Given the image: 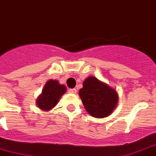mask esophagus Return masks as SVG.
I'll list each match as a JSON object with an SVG mask.
<instances>
[{"mask_svg": "<svg viewBox=\"0 0 156 156\" xmlns=\"http://www.w3.org/2000/svg\"><path fill=\"white\" fill-rule=\"evenodd\" d=\"M69 92L73 94H76L77 92V90L76 88H71V89H69Z\"/></svg>", "mask_w": 156, "mask_h": 156, "instance_id": "obj_1", "label": "esophagus"}]
</instances>
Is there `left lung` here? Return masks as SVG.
I'll return each mask as SVG.
<instances>
[{"instance_id":"left-lung-1","label":"left lung","mask_w":156,"mask_h":156,"mask_svg":"<svg viewBox=\"0 0 156 156\" xmlns=\"http://www.w3.org/2000/svg\"><path fill=\"white\" fill-rule=\"evenodd\" d=\"M79 95L86 111L96 118L108 116L118 101L115 90L93 76L83 81Z\"/></svg>"}]
</instances>
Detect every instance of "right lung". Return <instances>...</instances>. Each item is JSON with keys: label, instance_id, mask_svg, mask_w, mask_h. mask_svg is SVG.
<instances>
[{"label": "right lung", "instance_id": "1", "mask_svg": "<svg viewBox=\"0 0 156 156\" xmlns=\"http://www.w3.org/2000/svg\"><path fill=\"white\" fill-rule=\"evenodd\" d=\"M65 92V86L60 84L57 80H50L46 83L42 91V94L37 99V106L44 111L52 109L56 106L58 100Z\"/></svg>", "mask_w": 156, "mask_h": 156}]
</instances>
